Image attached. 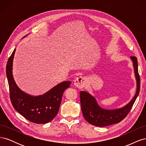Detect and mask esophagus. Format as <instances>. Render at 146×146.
<instances>
[{
	"label": "esophagus",
	"mask_w": 146,
	"mask_h": 146,
	"mask_svg": "<svg viewBox=\"0 0 146 146\" xmlns=\"http://www.w3.org/2000/svg\"><path fill=\"white\" fill-rule=\"evenodd\" d=\"M86 83V80L85 77H79L75 79L74 82V85L77 87L79 89H82L84 86H85Z\"/></svg>",
	"instance_id": "esophagus-1"
}]
</instances>
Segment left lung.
Listing matches in <instances>:
<instances>
[{
  "mask_svg": "<svg viewBox=\"0 0 146 146\" xmlns=\"http://www.w3.org/2000/svg\"><path fill=\"white\" fill-rule=\"evenodd\" d=\"M133 62L136 80V92L130 102L120 108L107 110L100 107L94 96L86 91H80V104L82 114L85 120L98 127H105L120 122L124 119L135 103L140 91V77L138 73V61L135 56H130Z\"/></svg>",
  "mask_w": 146,
  "mask_h": 146,
  "instance_id": "left-lung-1",
  "label": "left lung"
}]
</instances>
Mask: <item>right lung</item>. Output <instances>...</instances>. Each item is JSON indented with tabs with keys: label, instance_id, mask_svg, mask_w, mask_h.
<instances>
[{
	"label": "right lung",
	"instance_id": "add662e5",
	"mask_svg": "<svg viewBox=\"0 0 146 146\" xmlns=\"http://www.w3.org/2000/svg\"><path fill=\"white\" fill-rule=\"evenodd\" d=\"M15 51L16 49L8 58L6 66L10 97L13 107L30 122L35 123L49 122L58 113L63 92L71 82H61L41 96H33L25 93L17 86L13 76V61Z\"/></svg>",
	"mask_w": 146,
	"mask_h": 146
}]
</instances>
